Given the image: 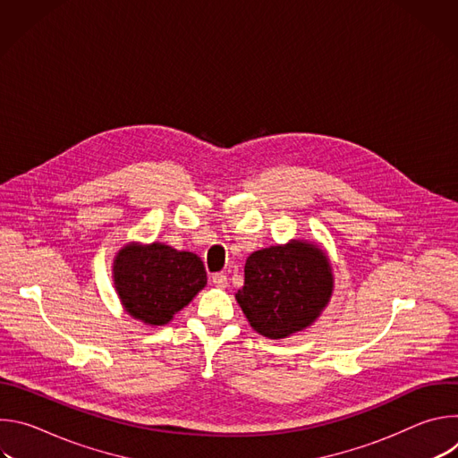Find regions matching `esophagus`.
Instances as JSON below:
<instances>
[{
    "label": "esophagus",
    "mask_w": 458,
    "mask_h": 458,
    "mask_svg": "<svg viewBox=\"0 0 458 458\" xmlns=\"http://www.w3.org/2000/svg\"><path fill=\"white\" fill-rule=\"evenodd\" d=\"M212 283L217 288H226L228 286V277L225 274H214L212 276Z\"/></svg>",
    "instance_id": "esophagus-1"
}]
</instances>
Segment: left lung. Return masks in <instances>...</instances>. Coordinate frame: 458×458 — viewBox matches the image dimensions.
<instances>
[{"label":"left lung","mask_w":458,"mask_h":458,"mask_svg":"<svg viewBox=\"0 0 458 458\" xmlns=\"http://www.w3.org/2000/svg\"><path fill=\"white\" fill-rule=\"evenodd\" d=\"M332 293L328 257L317 244L293 239L246 259L244 286L235 299L251 328L277 341L311 326Z\"/></svg>","instance_id":"1"}]
</instances>
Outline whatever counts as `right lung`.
<instances>
[{"mask_svg": "<svg viewBox=\"0 0 458 458\" xmlns=\"http://www.w3.org/2000/svg\"><path fill=\"white\" fill-rule=\"evenodd\" d=\"M112 277L124 310L148 326L168 324L207 286L203 260L163 242L124 244Z\"/></svg>", "mask_w": 458, "mask_h": 458, "instance_id": "right-lung-1", "label": "right lung"}]
</instances>
